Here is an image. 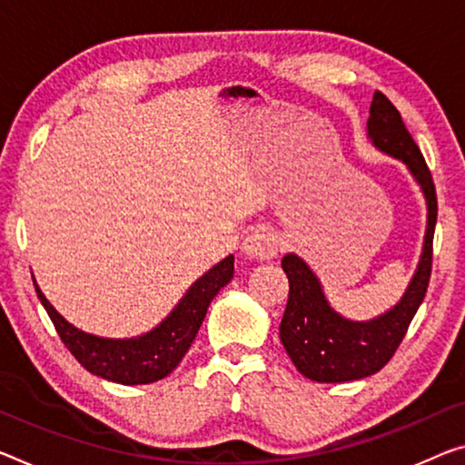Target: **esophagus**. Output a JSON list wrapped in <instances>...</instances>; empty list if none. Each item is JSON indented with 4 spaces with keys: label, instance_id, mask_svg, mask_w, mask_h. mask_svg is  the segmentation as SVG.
Here are the masks:
<instances>
[{
    "label": "esophagus",
    "instance_id": "34e87169",
    "mask_svg": "<svg viewBox=\"0 0 465 465\" xmlns=\"http://www.w3.org/2000/svg\"><path fill=\"white\" fill-rule=\"evenodd\" d=\"M278 253V241L270 232H252L241 245V257L249 262H266Z\"/></svg>",
    "mask_w": 465,
    "mask_h": 465
}]
</instances>
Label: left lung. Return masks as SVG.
I'll return each mask as SVG.
<instances>
[{"label":"left lung","mask_w":465,"mask_h":465,"mask_svg":"<svg viewBox=\"0 0 465 465\" xmlns=\"http://www.w3.org/2000/svg\"><path fill=\"white\" fill-rule=\"evenodd\" d=\"M368 139L378 152L403 162L426 199L422 255L403 297L381 316L349 320L334 310L322 282L303 257L287 253L282 270L289 278V302L281 322V341L291 361L316 382H349L372 376L387 366L410 322L422 305L432 268V237L437 224V191L416 141L407 133L387 95L374 93L368 118Z\"/></svg>","instance_id":"obj_1"}]
</instances>
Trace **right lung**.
<instances>
[{"instance_id": "obj_1", "label": "right lung", "mask_w": 465, "mask_h": 465, "mask_svg": "<svg viewBox=\"0 0 465 465\" xmlns=\"http://www.w3.org/2000/svg\"><path fill=\"white\" fill-rule=\"evenodd\" d=\"M232 274L234 257L228 255L191 284L181 302L158 326L131 339H105L73 326L47 302L35 276L33 282L39 302L52 318L62 342L76 357L78 363L87 372L102 376L105 381L134 387V384L162 381L181 363L191 342L197 337L212 299L231 282Z\"/></svg>"}]
</instances>
